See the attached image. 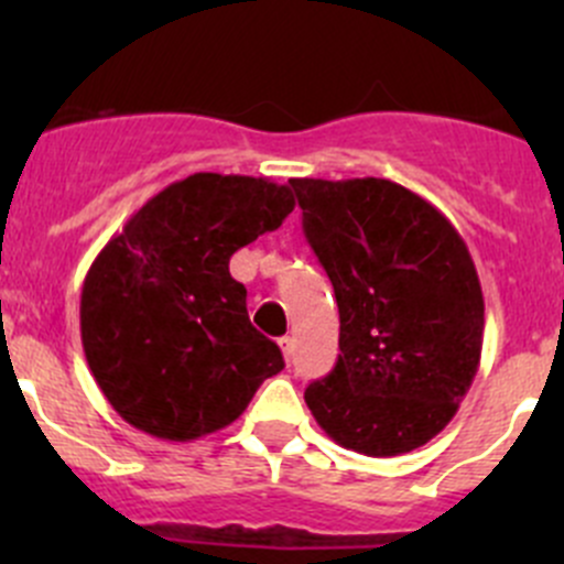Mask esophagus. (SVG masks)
Returning <instances> with one entry per match:
<instances>
[{
    "label": "esophagus",
    "mask_w": 564,
    "mask_h": 564,
    "mask_svg": "<svg viewBox=\"0 0 564 564\" xmlns=\"http://www.w3.org/2000/svg\"><path fill=\"white\" fill-rule=\"evenodd\" d=\"M278 346H281L286 362L292 360V357H294V338H292V335H283V338H278Z\"/></svg>",
    "instance_id": "1"
}]
</instances>
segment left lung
<instances>
[{
  "label": "left lung",
  "instance_id": "8db88e82",
  "mask_svg": "<svg viewBox=\"0 0 564 564\" xmlns=\"http://www.w3.org/2000/svg\"><path fill=\"white\" fill-rule=\"evenodd\" d=\"M289 182L340 316L338 362L305 403L346 451H417L456 417L480 366L486 305L469 248L398 182Z\"/></svg>",
  "mask_w": 564,
  "mask_h": 564
}]
</instances>
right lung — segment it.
<instances>
[{"instance_id":"right-lung-1","label":"right lung","mask_w":564,"mask_h":564,"mask_svg":"<svg viewBox=\"0 0 564 564\" xmlns=\"http://www.w3.org/2000/svg\"><path fill=\"white\" fill-rule=\"evenodd\" d=\"M294 209L289 185L198 172L152 196L113 235L82 289V344L113 412L191 442L235 423L283 368L250 324L229 259Z\"/></svg>"}]
</instances>
